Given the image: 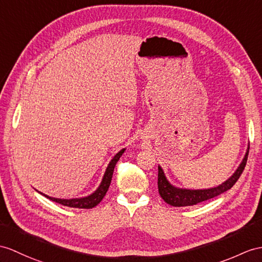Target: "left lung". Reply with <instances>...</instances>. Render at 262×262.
I'll list each match as a JSON object with an SVG mask.
<instances>
[{"mask_svg":"<svg viewBox=\"0 0 262 262\" xmlns=\"http://www.w3.org/2000/svg\"><path fill=\"white\" fill-rule=\"evenodd\" d=\"M249 155V146L246 152V156L242 160L241 164L237 171L229 178V179L223 182L220 186L215 188H210L205 190H189V189H179L172 186V184L167 180L164 176V172L161 167H158V189L159 193H160L162 199L173 207H188V206H194L198 203L207 201L209 199L219 195L223 192H226L229 189L233 187V184L238 181L241 173L244 172L246 163L248 160Z\"/></svg>","mask_w":262,"mask_h":262,"instance_id":"left-lung-1","label":"left lung"}]
</instances>
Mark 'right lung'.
Returning <instances> with one entry per match:
<instances>
[{
  "label": "right lung",
  "instance_id": "right-lung-1",
  "mask_svg": "<svg viewBox=\"0 0 262 262\" xmlns=\"http://www.w3.org/2000/svg\"><path fill=\"white\" fill-rule=\"evenodd\" d=\"M125 151V149H122L121 151H119L114 158L111 160V162L107 165V168L105 170V173L103 176V179H102V182L99 186V188L97 189L95 192H93L91 195H88L84 198H80V199H56V198H51L47 194H43L44 196H47L48 199L55 201L56 203H60L62 206H67L70 208H79V209H92L95 206H98L99 203L101 202V200L103 199L106 191L109 190L110 183L112 180V174L114 171V167H116L117 162L119 161L120 157L122 156V153Z\"/></svg>",
  "mask_w": 262,
  "mask_h": 262
}]
</instances>
